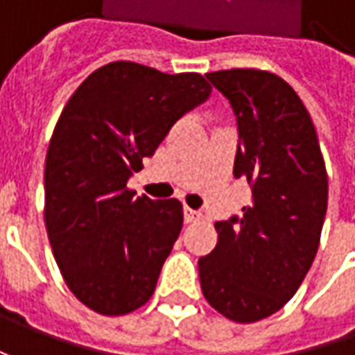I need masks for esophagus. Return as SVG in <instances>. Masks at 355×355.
Masks as SVG:
<instances>
[{
  "label": "esophagus",
  "mask_w": 355,
  "mask_h": 355,
  "mask_svg": "<svg viewBox=\"0 0 355 355\" xmlns=\"http://www.w3.org/2000/svg\"><path fill=\"white\" fill-rule=\"evenodd\" d=\"M184 217H185V223H196V221H199V219H201V213L196 211V209H189V207H185Z\"/></svg>",
  "instance_id": "1"
}]
</instances>
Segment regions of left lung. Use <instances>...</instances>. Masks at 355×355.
<instances>
[{"label":"left lung","mask_w":355,"mask_h":355,"mask_svg":"<svg viewBox=\"0 0 355 355\" xmlns=\"http://www.w3.org/2000/svg\"><path fill=\"white\" fill-rule=\"evenodd\" d=\"M233 106L239 146L235 178L252 203L217 221V245L199 259L207 302L239 324L284 306L312 266L328 207V175L306 106L280 76L257 69L207 73Z\"/></svg>","instance_id":"obj_1"}]
</instances>
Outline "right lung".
<instances>
[{"label": "right lung", "instance_id": "1", "mask_svg": "<svg viewBox=\"0 0 355 355\" xmlns=\"http://www.w3.org/2000/svg\"><path fill=\"white\" fill-rule=\"evenodd\" d=\"M209 94L198 73L116 61L87 76L64 104L45 159V225L62 279L90 310L122 316L156 291L184 207L136 198L126 184Z\"/></svg>", "mask_w": 355, "mask_h": 355}]
</instances>
